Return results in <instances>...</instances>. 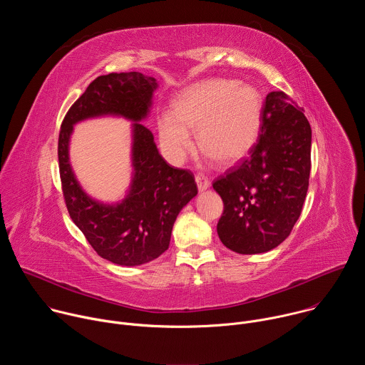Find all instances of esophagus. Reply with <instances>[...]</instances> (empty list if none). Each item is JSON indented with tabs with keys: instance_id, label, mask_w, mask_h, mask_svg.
Instances as JSON below:
<instances>
[{
	"instance_id": "esophagus-1",
	"label": "esophagus",
	"mask_w": 365,
	"mask_h": 365,
	"mask_svg": "<svg viewBox=\"0 0 365 365\" xmlns=\"http://www.w3.org/2000/svg\"><path fill=\"white\" fill-rule=\"evenodd\" d=\"M195 180H196V185H197V189L202 192V190H206L207 187L211 186V180L207 179L205 175H202V173H197L196 176H195Z\"/></svg>"
}]
</instances>
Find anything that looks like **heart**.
I'll return each instance as SVG.
<instances>
[{
  "instance_id": "obj_1",
  "label": "heart",
  "mask_w": 365,
  "mask_h": 365,
  "mask_svg": "<svg viewBox=\"0 0 365 365\" xmlns=\"http://www.w3.org/2000/svg\"><path fill=\"white\" fill-rule=\"evenodd\" d=\"M262 98L255 88L237 81H210L186 89L175 113L159 118L162 148L173 162H182L193 147L192 131L199 130V145L211 159L231 163L255 143Z\"/></svg>"
}]
</instances>
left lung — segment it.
<instances>
[{"label":"left lung","mask_w":365,"mask_h":365,"mask_svg":"<svg viewBox=\"0 0 365 365\" xmlns=\"http://www.w3.org/2000/svg\"><path fill=\"white\" fill-rule=\"evenodd\" d=\"M310 145L303 108L283 91L267 93L248 155L212 183L224 202L217 230L227 248L266 252L290 235L309 187Z\"/></svg>","instance_id":"1"}]
</instances>
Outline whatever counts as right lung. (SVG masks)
<instances>
[{
  "mask_svg": "<svg viewBox=\"0 0 365 365\" xmlns=\"http://www.w3.org/2000/svg\"><path fill=\"white\" fill-rule=\"evenodd\" d=\"M155 88V79L140 72L98 76L73 102L59 131V173L68 212L96 254L120 266H140L160 257L169 248L176 217L197 193L193 173L166 163L151 131L138 123L148 113ZM106 113L135 121V178L128 197L117 205L91 200L68 163L73 124Z\"/></svg>",
  "mask_w": 365,
  "mask_h": 365,
  "instance_id": "1",
  "label": "right lung"
}]
</instances>
